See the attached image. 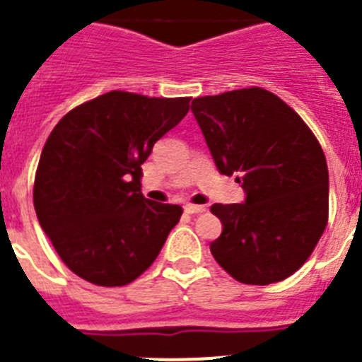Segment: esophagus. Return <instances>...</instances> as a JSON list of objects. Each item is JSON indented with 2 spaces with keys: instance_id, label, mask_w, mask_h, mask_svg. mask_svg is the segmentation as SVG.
<instances>
[{
  "instance_id": "esophagus-1",
  "label": "esophagus",
  "mask_w": 362,
  "mask_h": 362,
  "mask_svg": "<svg viewBox=\"0 0 362 362\" xmlns=\"http://www.w3.org/2000/svg\"><path fill=\"white\" fill-rule=\"evenodd\" d=\"M204 206H201V204H185V212L190 214V216H194V214H203L204 212Z\"/></svg>"
}]
</instances>
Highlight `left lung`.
Returning a JSON list of instances; mask_svg holds the SVG:
<instances>
[{"label": "left lung", "mask_w": 362, "mask_h": 362, "mask_svg": "<svg viewBox=\"0 0 362 362\" xmlns=\"http://www.w3.org/2000/svg\"><path fill=\"white\" fill-rule=\"evenodd\" d=\"M217 170L245 201L212 204L223 232L210 252L239 283L270 284L305 264L328 221V166L296 110L252 86L192 101Z\"/></svg>", "instance_id": "left-lung-1"}]
</instances>
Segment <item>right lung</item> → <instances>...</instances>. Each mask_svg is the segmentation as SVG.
I'll return each instance as SVG.
<instances>
[{"label":"right lung","mask_w":362,"mask_h":362,"mask_svg":"<svg viewBox=\"0 0 362 362\" xmlns=\"http://www.w3.org/2000/svg\"><path fill=\"white\" fill-rule=\"evenodd\" d=\"M188 103L112 90L54 127L37 165L34 209L76 276L123 286L156 261L183 209L143 196L141 165Z\"/></svg>","instance_id":"add662e5"}]
</instances>
